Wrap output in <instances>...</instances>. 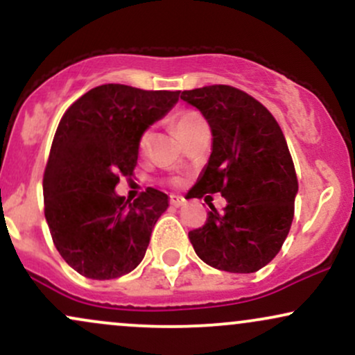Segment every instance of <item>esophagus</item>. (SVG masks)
Wrapping results in <instances>:
<instances>
[{"mask_svg": "<svg viewBox=\"0 0 355 355\" xmlns=\"http://www.w3.org/2000/svg\"><path fill=\"white\" fill-rule=\"evenodd\" d=\"M170 203H172L173 207H182L185 200H183L182 197H178V195H172V197H170Z\"/></svg>", "mask_w": 355, "mask_h": 355, "instance_id": "34e87169", "label": "esophagus"}]
</instances>
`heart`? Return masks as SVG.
Returning a JSON list of instances; mask_svg holds the SVG:
<instances>
[{"mask_svg":"<svg viewBox=\"0 0 355 355\" xmlns=\"http://www.w3.org/2000/svg\"><path fill=\"white\" fill-rule=\"evenodd\" d=\"M173 126H175V130L178 132V135H180L183 140L187 141L195 130H198L200 126H209V125H207L205 118H203L198 112H195V110H183V112L175 115ZM152 140H153V130L145 128L144 132L140 133V137H138V152L144 153V155L148 153L150 145H152ZM175 182L177 180L172 178V183H175Z\"/></svg>","mask_w":355,"mask_h":355,"instance_id":"obj_1","label":"heart"}]
</instances>
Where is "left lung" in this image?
Segmentation results:
<instances>
[{
	"instance_id": "8db88e82",
	"label": "left lung",
	"mask_w": 355,
	"mask_h": 355,
	"mask_svg": "<svg viewBox=\"0 0 355 355\" xmlns=\"http://www.w3.org/2000/svg\"><path fill=\"white\" fill-rule=\"evenodd\" d=\"M180 98L202 112L211 130V155L193 197L222 193L189 239L205 263L232 274L266 267L282 248L299 190L287 141L260 101L229 85L185 89ZM207 198V197H205Z\"/></svg>"
}]
</instances>
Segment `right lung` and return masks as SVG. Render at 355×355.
I'll list each match as a JSON object with an SVG mask.
<instances>
[{
    "label": "right lung",
    "instance_id": "1",
    "mask_svg": "<svg viewBox=\"0 0 355 355\" xmlns=\"http://www.w3.org/2000/svg\"><path fill=\"white\" fill-rule=\"evenodd\" d=\"M178 93L101 85L61 116L43 175L44 217L56 250L78 274L116 279L145 257L168 197L148 187L130 202L115 187L133 175L140 133L177 103Z\"/></svg>",
    "mask_w": 355,
    "mask_h": 355
}]
</instances>
